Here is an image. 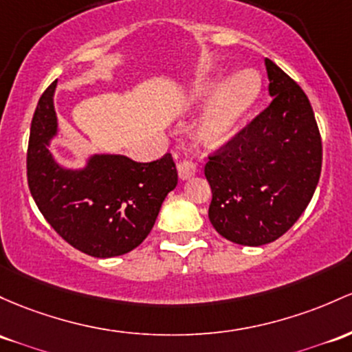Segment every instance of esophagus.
Instances as JSON below:
<instances>
[{
	"label": "esophagus",
	"mask_w": 352,
	"mask_h": 352,
	"mask_svg": "<svg viewBox=\"0 0 352 352\" xmlns=\"http://www.w3.org/2000/svg\"><path fill=\"white\" fill-rule=\"evenodd\" d=\"M177 170H179V177L182 180L190 179L192 175H195L197 173L195 164L192 160H187V158H185V160H180L179 164H177Z\"/></svg>",
	"instance_id": "esophagus-1"
}]
</instances>
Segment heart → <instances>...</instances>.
<instances>
[{"label":"heart","instance_id":"b5f03b06","mask_svg":"<svg viewBox=\"0 0 352 352\" xmlns=\"http://www.w3.org/2000/svg\"><path fill=\"white\" fill-rule=\"evenodd\" d=\"M219 83V78L202 80L194 91L197 102L212 98L197 126V137L208 146L222 145L232 137L262 90L261 75L254 69H242Z\"/></svg>","mask_w":352,"mask_h":352}]
</instances>
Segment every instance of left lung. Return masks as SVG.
Segmentation results:
<instances>
[{"label": "left lung", "mask_w": 352, "mask_h": 352, "mask_svg": "<svg viewBox=\"0 0 352 352\" xmlns=\"http://www.w3.org/2000/svg\"><path fill=\"white\" fill-rule=\"evenodd\" d=\"M272 102L208 157V219L227 241L258 247L284 235L314 195L322 144L302 88L265 58Z\"/></svg>", "instance_id": "left-lung-1"}]
</instances>
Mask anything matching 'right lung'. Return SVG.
Returning a JSON list of instances; mask_svg holds the SVG:
<instances>
[{
    "mask_svg": "<svg viewBox=\"0 0 352 352\" xmlns=\"http://www.w3.org/2000/svg\"><path fill=\"white\" fill-rule=\"evenodd\" d=\"M55 88L56 82L43 91L32 120L30 192L46 222L69 245L91 257L123 256L145 241L162 202L175 188V162L170 153L148 164L102 153L78 170L58 165L48 148L58 133Z\"/></svg>",
    "mask_w": 352,
    "mask_h": 352,
    "instance_id": "1",
    "label": "right lung"
}]
</instances>
